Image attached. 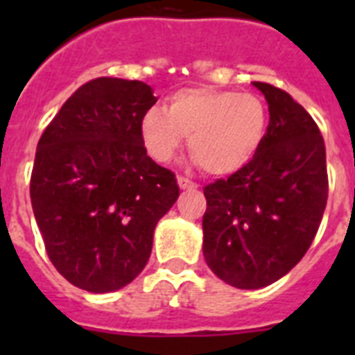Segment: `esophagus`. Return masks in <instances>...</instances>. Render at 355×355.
I'll use <instances>...</instances> for the list:
<instances>
[{"mask_svg":"<svg viewBox=\"0 0 355 355\" xmlns=\"http://www.w3.org/2000/svg\"><path fill=\"white\" fill-rule=\"evenodd\" d=\"M178 186H180V189H195L197 188V184L191 182L189 178H184V177H178L177 178Z\"/></svg>","mask_w":355,"mask_h":355,"instance_id":"34e87169","label":"esophagus"}]
</instances>
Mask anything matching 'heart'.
I'll use <instances>...</instances> for the list:
<instances>
[{
	"label": "heart",
	"instance_id": "1",
	"mask_svg": "<svg viewBox=\"0 0 355 355\" xmlns=\"http://www.w3.org/2000/svg\"><path fill=\"white\" fill-rule=\"evenodd\" d=\"M269 130V108L254 94L219 88H184L162 108L145 110L139 138L158 164L171 162L189 138L193 160L216 177L241 171L261 149Z\"/></svg>",
	"mask_w": 355,
	"mask_h": 355
}]
</instances>
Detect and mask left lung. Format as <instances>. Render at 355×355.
Here are the masks:
<instances>
[{
	"mask_svg": "<svg viewBox=\"0 0 355 355\" xmlns=\"http://www.w3.org/2000/svg\"><path fill=\"white\" fill-rule=\"evenodd\" d=\"M269 105V130L247 167L205 188L202 254L237 289L286 276L308 252L328 199L324 139L287 92L252 83Z\"/></svg>",
	"mask_w": 355,
	"mask_h": 355,
	"instance_id": "obj_1",
	"label": "left lung"
}]
</instances>
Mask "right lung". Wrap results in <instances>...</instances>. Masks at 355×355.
<instances>
[{
  "label": "right lung",
  "mask_w": 355,
  "mask_h": 355,
  "mask_svg": "<svg viewBox=\"0 0 355 355\" xmlns=\"http://www.w3.org/2000/svg\"><path fill=\"white\" fill-rule=\"evenodd\" d=\"M141 80L99 77L64 103L36 147L31 205L47 256L79 289L112 293L144 270L177 178L147 156Z\"/></svg>",
  "instance_id": "right-lung-1"
}]
</instances>
